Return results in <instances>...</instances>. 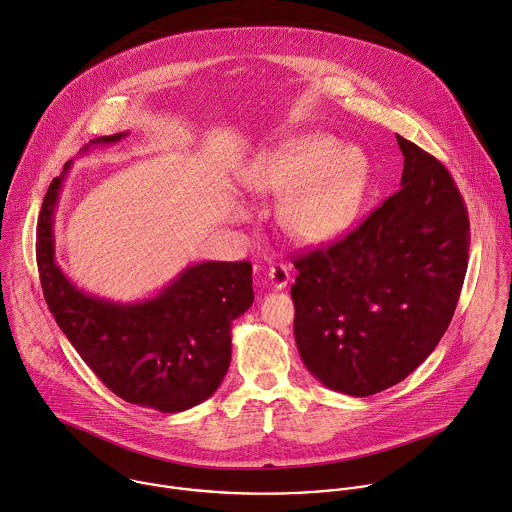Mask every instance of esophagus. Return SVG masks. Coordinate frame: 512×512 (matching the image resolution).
<instances>
[{"mask_svg":"<svg viewBox=\"0 0 512 512\" xmlns=\"http://www.w3.org/2000/svg\"><path fill=\"white\" fill-rule=\"evenodd\" d=\"M267 279H269V283H271L273 289H283V287L289 283V279H291L289 267L283 265V263L271 265L269 271H267Z\"/></svg>","mask_w":512,"mask_h":512,"instance_id":"34e87169","label":"esophagus"}]
</instances>
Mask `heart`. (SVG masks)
I'll return each instance as SVG.
<instances>
[{"label": "heart", "mask_w": 512, "mask_h": 512, "mask_svg": "<svg viewBox=\"0 0 512 512\" xmlns=\"http://www.w3.org/2000/svg\"><path fill=\"white\" fill-rule=\"evenodd\" d=\"M245 187L255 195L283 197L279 221L301 245H323L344 235L362 209L370 162L325 134L293 138L245 170Z\"/></svg>", "instance_id": "1"}]
</instances>
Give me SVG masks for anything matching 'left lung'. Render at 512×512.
I'll return each mask as SVG.
<instances>
[{
    "instance_id": "left-lung-1",
    "label": "left lung",
    "mask_w": 512,
    "mask_h": 512,
    "mask_svg": "<svg viewBox=\"0 0 512 512\" xmlns=\"http://www.w3.org/2000/svg\"><path fill=\"white\" fill-rule=\"evenodd\" d=\"M402 187L358 229L293 261V333L329 390L366 398L408 378L450 325L470 225L446 166L396 134Z\"/></svg>"
}]
</instances>
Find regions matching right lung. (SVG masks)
Wrapping results in <instances>:
<instances>
[{"label":"right lung","instance_id":"1","mask_svg":"<svg viewBox=\"0 0 512 512\" xmlns=\"http://www.w3.org/2000/svg\"><path fill=\"white\" fill-rule=\"evenodd\" d=\"M126 132L100 136L114 144ZM64 173L46 193L36 259L46 303L86 366L118 398L175 414L211 398L231 364V325L253 303L249 261H203L154 297L120 303L78 289L56 263L54 209Z\"/></svg>","mask_w":512,"mask_h":512}]
</instances>
